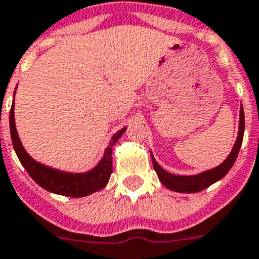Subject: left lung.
<instances>
[{"label": "left lung", "mask_w": 259, "mask_h": 259, "mask_svg": "<svg viewBox=\"0 0 259 259\" xmlns=\"http://www.w3.org/2000/svg\"><path fill=\"white\" fill-rule=\"evenodd\" d=\"M243 133H244V112L243 107L240 106V119H239V133H238V138L235 143L232 152L230 156L227 157L226 160L223 161L222 164L216 167V168L209 169L198 175H191V177H179V175H172L168 174L167 171L161 168L160 165L157 164V161L155 160V157L152 155V163H153V168H155L157 177L160 179V182L164 185L167 189L178 193H197L209 187L217 181H220L222 178L227 175V172L232 168L238 153H239L240 145L243 141Z\"/></svg>", "instance_id": "obj_1"}]
</instances>
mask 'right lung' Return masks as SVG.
Returning a JSON list of instances; mask_svg holds the SVG:
<instances>
[{
    "label": "right lung",
    "instance_id": "1",
    "mask_svg": "<svg viewBox=\"0 0 259 259\" xmlns=\"http://www.w3.org/2000/svg\"><path fill=\"white\" fill-rule=\"evenodd\" d=\"M13 106H15V103L12 104L11 115H9L13 148H15L16 155L19 157V160L21 161V164L24 165V168L29 174V177L32 178L39 186H42L47 191H51V193H55V194L78 198V197H85V195L92 194L95 191L102 190L107 185L108 179H110L112 172V147L121 138L126 127L116 132L112 136L110 145L106 148L103 159L100 160V163L94 169L84 174H69L40 164V163L33 160L32 157L25 152V149L20 143L19 134H17V130H16Z\"/></svg>",
    "mask_w": 259,
    "mask_h": 259
}]
</instances>
